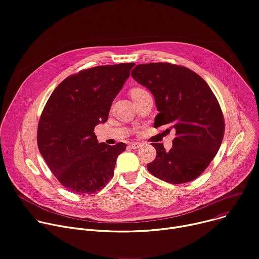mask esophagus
Wrapping results in <instances>:
<instances>
[{"label": "esophagus", "instance_id": "1", "mask_svg": "<svg viewBox=\"0 0 259 259\" xmlns=\"http://www.w3.org/2000/svg\"><path fill=\"white\" fill-rule=\"evenodd\" d=\"M140 147H142V144H140V143H131V144H130V148H131V149H134V150H137V149H139Z\"/></svg>", "mask_w": 259, "mask_h": 259}]
</instances>
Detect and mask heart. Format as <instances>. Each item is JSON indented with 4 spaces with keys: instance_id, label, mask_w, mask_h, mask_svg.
<instances>
[{
    "instance_id": "1",
    "label": "heart",
    "mask_w": 259,
    "mask_h": 259,
    "mask_svg": "<svg viewBox=\"0 0 259 259\" xmlns=\"http://www.w3.org/2000/svg\"><path fill=\"white\" fill-rule=\"evenodd\" d=\"M146 91H144V90H142V89H135V90H133L132 91V96L133 95H138V94H142V93H145Z\"/></svg>"
}]
</instances>
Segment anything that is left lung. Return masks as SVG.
Segmentation results:
<instances>
[{
  "instance_id": "1",
  "label": "left lung",
  "mask_w": 259,
  "mask_h": 259,
  "mask_svg": "<svg viewBox=\"0 0 259 259\" xmlns=\"http://www.w3.org/2000/svg\"><path fill=\"white\" fill-rule=\"evenodd\" d=\"M133 79L154 96L159 113L155 128L168 126L176 136L172 148L153 144L157 156L149 171L171 184L195 180L216 156L224 134L220 105L207 83L192 70L169 63L137 65Z\"/></svg>"
}]
</instances>
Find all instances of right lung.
Returning <instances> with one entry per match:
<instances>
[{
    "label": "right lung",
    "mask_w": 259,
    "mask_h": 259,
    "mask_svg": "<svg viewBox=\"0 0 259 259\" xmlns=\"http://www.w3.org/2000/svg\"><path fill=\"white\" fill-rule=\"evenodd\" d=\"M134 63L97 66L64 79L53 92L38 124L40 154L69 191L95 193L113 177L124 143H98L94 128L105 123L113 99Z\"/></svg>",
    "instance_id": "1"
}]
</instances>
